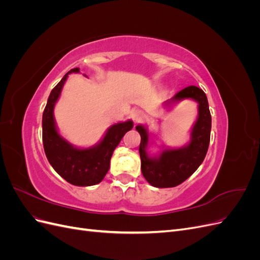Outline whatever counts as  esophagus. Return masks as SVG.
Wrapping results in <instances>:
<instances>
[{
    "instance_id": "obj_1",
    "label": "esophagus",
    "mask_w": 260,
    "mask_h": 260,
    "mask_svg": "<svg viewBox=\"0 0 260 260\" xmlns=\"http://www.w3.org/2000/svg\"><path fill=\"white\" fill-rule=\"evenodd\" d=\"M132 120L135 122H139L141 119L143 118V114L141 111H139V109H135V111H132L131 114H130Z\"/></svg>"
}]
</instances>
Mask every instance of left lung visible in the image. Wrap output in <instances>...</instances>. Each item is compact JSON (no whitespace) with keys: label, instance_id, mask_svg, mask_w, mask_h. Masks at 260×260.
<instances>
[{"label":"left lung","instance_id":"8db88e82","mask_svg":"<svg viewBox=\"0 0 260 260\" xmlns=\"http://www.w3.org/2000/svg\"><path fill=\"white\" fill-rule=\"evenodd\" d=\"M190 99L199 104V114L188 144L180 148L162 149L158 156L151 157L147 153L148 132L143 124L136 129L141 136L139 147L141 170L147 182L155 187H174L181 184L196 171L207 154L210 141L211 116L206 94L198 86L190 85L178 92L175 96L164 103L171 108L178 102Z\"/></svg>","mask_w":260,"mask_h":260}]
</instances>
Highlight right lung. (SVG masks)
<instances>
[{
    "label": "right lung",
    "mask_w": 260,
    "mask_h": 260,
    "mask_svg": "<svg viewBox=\"0 0 260 260\" xmlns=\"http://www.w3.org/2000/svg\"><path fill=\"white\" fill-rule=\"evenodd\" d=\"M72 73H80V70L79 68L69 70L52 90L48 99L42 117L43 147L46 158L61 178L77 186H90L104 179L111 166L115 148L125 133L133 128V122L128 120L111 125L104 138L94 146L79 148L70 144L58 133L54 119V107L68 75Z\"/></svg>",
    "instance_id": "obj_1"
}]
</instances>
